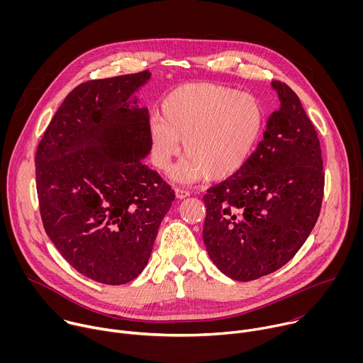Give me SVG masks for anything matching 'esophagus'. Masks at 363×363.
<instances>
[{
    "label": "esophagus",
    "mask_w": 363,
    "mask_h": 363,
    "mask_svg": "<svg viewBox=\"0 0 363 363\" xmlns=\"http://www.w3.org/2000/svg\"><path fill=\"white\" fill-rule=\"evenodd\" d=\"M175 195H177V198H178V199H184V198L189 196V195H191V192H189V191H186V189L175 188Z\"/></svg>",
    "instance_id": "obj_1"
}]
</instances>
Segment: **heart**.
Returning a JSON list of instances; mask_svg holds the SVG:
<instances>
[{"instance_id":"obj_1","label":"heart","mask_w":363,"mask_h":363,"mask_svg":"<svg viewBox=\"0 0 363 363\" xmlns=\"http://www.w3.org/2000/svg\"><path fill=\"white\" fill-rule=\"evenodd\" d=\"M262 129L263 109L254 96L218 83L184 84L165 96L161 118L149 121L150 161L167 171L182 142L186 158L174 178L221 181L247 164Z\"/></svg>"}]
</instances>
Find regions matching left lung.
I'll return each mask as SVG.
<instances>
[{"mask_svg":"<svg viewBox=\"0 0 363 363\" xmlns=\"http://www.w3.org/2000/svg\"><path fill=\"white\" fill-rule=\"evenodd\" d=\"M281 106L247 164L208 188L203 242L228 277L251 281L287 262L312 233L322 208L325 172L313 122L297 94L273 80Z\"/></svg>","mask_w":363,"mask_h":363,"instance_id":"left-lung-1","label":"left lung"}]
</instances>
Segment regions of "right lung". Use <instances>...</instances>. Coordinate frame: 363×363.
Returning <instances> with one entry per match:
<instances>
[{
    "label": "right lung",
    "instance_id": "1",
    "mask_svg": "<svg viewBox=\"0 0 363 363\" xmlns=\"http://www.w3.org/2000/svg\"><path fill=\"white\" fill-rule=\"evenodd\" d=\"M149 77L143 70L79 84L35 152L47 235L73 269L109 286L142 273L175 199L174 189L140 161L150 150L149 113L130 108L129 97Z\"/></svg>",
    "mask_w": 363,
    "mask_h": 363
}]
</instances>
